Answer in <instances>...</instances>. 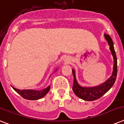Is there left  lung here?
Returning <instances> with one entry per match:
<instances>
[{"instance_id": "8db88e82", "label": "left lung", "mask_w": 124, "mask_h": 124, "mask_svg": "<svg viewBox=\"0 0 124 124\" xmlns=\"http://www.w3.org/2000/svg\"><path fill=\"white\" fill-rule=\"evenodd\" d=\"M104 37L106 38V40L108 41V44L109 45V49L114 58L113 71L111 77L107 81L98 86L93 87H82L78 84L76 80L75 71L72 70L74 77L73 91L78 97H79L83 100H87V101H93V100H97L101 96H103L113 85L114 83L115 82L116 78L117 75V58L116 55L115 51L114 49L113 42L109 35L105 34Z\"/></svg>"}]
</instances>
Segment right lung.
<instances>
[{
  "mask_svg": "<svg viewBox=\"0 0 124 124\" xmlns=\"http://www.w3.org/2000/svg\"><path fill=\"white\" fill-rule=\"evenodd\" d=\"M13 88L16 93H18L20 96L27 100H35L43 98L46 94L49 92L50 89V86H48L47 88L42 89L40 91L30 90V89H24V90H19L18 89Z\"/></svg>",
  "mask_w": 124,
  "mask_h": 124,
  "instance_id": "add662e5",
  "label": "right lung"
}]
</instances>
